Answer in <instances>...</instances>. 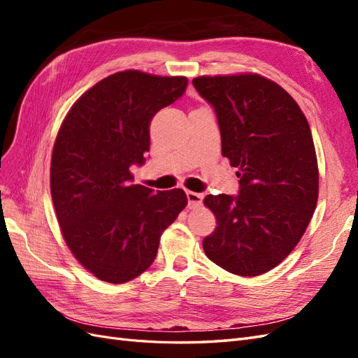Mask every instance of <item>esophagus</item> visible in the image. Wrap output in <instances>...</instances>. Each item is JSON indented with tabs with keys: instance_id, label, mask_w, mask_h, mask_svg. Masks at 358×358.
<instances>
[{
	"instance_id": "obj_1",
	"label": "esophagus",
	"mask_w": 358,
	"mask_h": 358,
	"mask_svg": "<svg viewBox=\"0 0 358 358\" xmlns=\"http://www.w3.org/2000/svg\"><path fill=\"white\" fill-rule=\"evenodd\" d=\"M187 199H188L189 208H197V206H200L201 201H203V194L194 192V191H187Z\"/></svg>"
}]
</instances>
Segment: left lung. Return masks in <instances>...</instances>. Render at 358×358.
<instances>
[{
    "mask_svg": "<svg viewBox=\"0 0 358 358\" xmlns=\"http://www.w3.org/2000/svg\"><path fill=\"white\" fill-rule=\"evenodd\" d=\"M192 85L213 106L222 157L241 178L237 197L203 200L218 224L204 237V254L230 273L263 275L291 254L317 208L318 161L308 119L262 74L199 76Z\"/></svg>",
    "mask_w": 358,
    "mask_h": 358,
    "instance_id": "1",
    "label": "left lung"
}]
</instances>
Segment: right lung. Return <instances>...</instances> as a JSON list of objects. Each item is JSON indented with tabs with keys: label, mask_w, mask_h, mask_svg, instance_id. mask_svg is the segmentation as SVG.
<instances>
[{
	"label": "right lung",
	"mask_w": 358,
	"mask_h": 358,
	"mask_svg": "<svg viewBox=\"0 0 358 358\" xmlns=\"http://www.w3.org/2000/svg\"><path fill=\"white\" fill-rule=\"evenodd\" d=\"M185 76L125 70L82 94L59 127L50 194L64 241L79 264L124 284L154 263L161 234L187 208L183 189L131 185L149 152L154 115L185 92Z\"/></svg>",
	"instance_id": "obj_1"
}]
</instances>
